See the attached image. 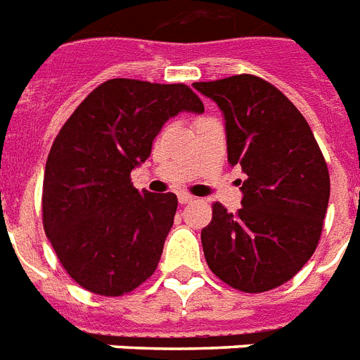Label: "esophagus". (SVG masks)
Here are the masks:
<instances>
[{"mask_svg":"<svg viewBox=\"0 0 360 360\" xmlns=\"http://www.w3.org/2000/svg\"><path fill=\"white\" fill-rule=\"evenodd\" d=\"M177 200H179L181 205H186V203L194 202V198H192L191 194H185V192H181L179 196H177Z\"/></svg>","mask_w":360,"mask_h":360,"instance_id":"34e87169","label":"esophagus"}]
</instances>
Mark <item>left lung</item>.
I'll return each mask as SVG.
<instances>
[{"label": "left lung", "instance_id": "8db88e82", "mask_svg": "<svg viewBox=\"0 0 360 360\" xmlns=\"http://www.w3.org/2000/svg\"><path fill=\"white\" fill-rule=\"evenodd\" d=\"M194 89L219 104L228 162L246 175L243 207L233 214L217 202L202 230L209 269L245 293L278 288L318 246L330 194L327 162L307 120L269 82L237 75Z\"/></svg>", "mask_w": 360, "mask_h": 360}]
</instances>
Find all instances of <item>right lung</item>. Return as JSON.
Returning <instances> with one entry per match:
<instances>
[{
  "mask_svg": "<svg viewBox=\"0 0 360 360\" xmlns=\"http://www.w3.org/2000/svg\"><path fill=\"white\" fill-rule=\"evenodd\" d=\"M179 112H203L185 84L114 78L84 98L53 140L42 224L65 271L91 293L124 295L160 262L177 196L138 192L130 172Z\"/></svg>",
  "mask_w": 360,
  "mask_h": 360,
  "instance_id": "right-lung-1",
  "label": "right lung"
}]
</instances>
